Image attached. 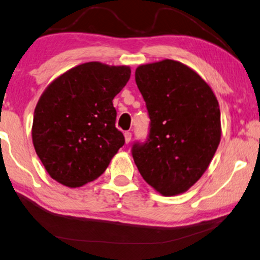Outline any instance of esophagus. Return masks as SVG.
<instances>
[{"label":"esophagus","mask_w":260,"mask_h":260,"mask_svg":"<svg viewBox=\"0 0 260 260\" xmlns=\"http://www.w3.org/2000/svg\"><path fill=\"white\" fill-rule=\"evenodd\" d=\"M131 139H132V133L131 132H124V140H126V144H128L131 141Z\"/></svg>","instance_id":"esophagus-1"}]
</instances>
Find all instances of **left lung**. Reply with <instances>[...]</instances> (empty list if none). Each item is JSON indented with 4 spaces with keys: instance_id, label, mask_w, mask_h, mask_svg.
<instances>
[{
    "instance_id": "obj_1",
    "label": "left lung",
    "mask_w": 260,
    "mask_h": 260,
    "mask_svg": "<svg viewBox=\"0 0 260 260\" xmlns=\"http://www.w3.org/2000/svg\"><path fill=\"white\" fill-rule=\"evenodd\" d=\"M136 83L150 131L146 141L133 144L134 163L162 196L186 192L208 169L221 140L217 98L194 71L174 60L139 66Z\"/></svg>"
}]
</instances>
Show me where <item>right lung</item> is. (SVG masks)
Listing matches in <instances>:
<instances>
[{
    "label": "right lung",
    "mask_w": 260,
    "mask_h": 260,
    "mask_svg": "<svg viewBox=\"0 0 260 260\" xmlns=\"http://www.w3.org/2000/svg\"><path fill=\"white\" fill-rule=\"evenodd\" d=\"M129 78L127 66L87 62L45 88L35 109L32 141L52 179L75 188L106 172L124 144L113 100Z\"/></svg>",
    "instance_id": "obj_1"
}]
</instances>
